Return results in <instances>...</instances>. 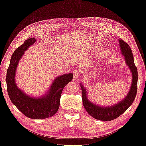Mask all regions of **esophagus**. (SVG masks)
Wrapping results in <instances>:
<instances>
[{"label": "esophagus", "instance_id": "34e87169", "mask_svg": "<svg viewBox=\"0 0 146 146\" xmlns=\"http://www.w3.org/2000/svg\"><path fill=\"white\" fill-rule=\"evenodd\" d=\"M79 75H80V71L78 69H75V70L73 71L74 79H77V78L79 77Z\"/></svg>", "mask_w": 146, "mask_h": 146}]
</instances>
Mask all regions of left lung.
Masks as SVG:
<instances>
[{
    "label": "left lung",
    "instance_id": "obj_1",
    "mask_svg": "<svg viewBox=\"0 0 146 146\" xmlns=\"http://www.w3.org/2000/svg\"><path fill=\"white\" fill-rule=\"evenodd\" d=\"M119 44L121 46L122 54L125 57L126 63L132 73V86L127 97L119 103L111 107H100L91 103L86 98V89L82 86H80L82 93V104L84 109L89 115L98 120L110 121L117 118L132 105L136 98L137 89H138L137 84H138V75L137 67L134 64L133 54L129 45L123 40L119 39Z\"/></svg>",
    "mask_w": 146,
    "mask_h": 146
}]
</instances>
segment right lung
<instances>
[{
    "mask_svg": "<svg viewBox=\"0 0 146 146\" xmlns=\"http://www.w3.org/2000/svg\"><path fill=\"white\" fill-rule=\"evenodd\" d=\"M35 42V38H28L15 50L7 69L6 80L8 94L13 104L26 117L42 119L50 117L57 113L63 89L71 81L73 76L72 73H68L57 77L50 86L48 94L38 98L28 96L19 89L15 82L17 66L24 52Z\"/></svg>",
    "mask_w": 146,
    "mask_h": 146,
    "instance_id": "obj_1",
    "label": "right lung"
}]
</instances>
